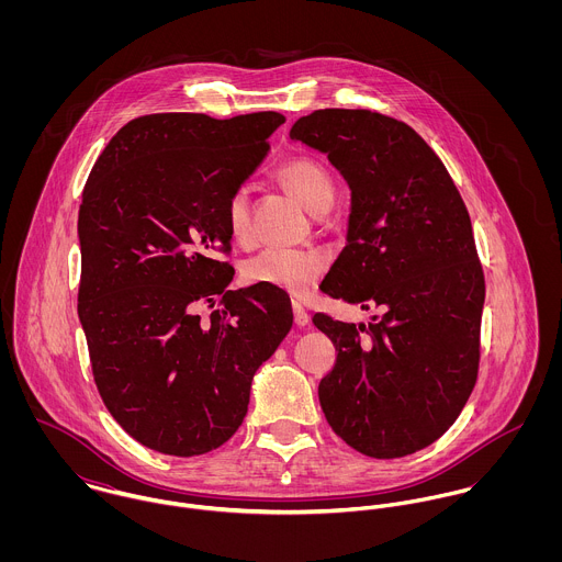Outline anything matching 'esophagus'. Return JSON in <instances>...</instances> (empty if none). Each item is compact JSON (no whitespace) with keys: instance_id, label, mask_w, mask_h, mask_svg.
Returning <instances> with one entry per match:
<instances>
[{"instance_id":"esophagus-1","label":"esophagus","mask_w":562,"mask_h":562,"mask_svg":"<svg viewBox=\"0 0 562 562\" xmlns=\"http://www.w3.org/2000/svg\"><path fill=\"white\" fill-rule=\"evenodd\" d=\"M292 310H294V322H296V326H307L310 324V314H307V310L301 305V303H292Z\"/></svg>"}]
</instances>
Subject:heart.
<instances>
[{"mask_svg":"<svg viewBox=\"0 0 562 562\" xmlns=\"http://www.w3.org/2000/svg\"><path fill=\"white\" fill-rule=\"evenodd\" d=\"M281 183L314 214H322L333 205L335 186L328 170L314 158H292L279 168ZM225 218L229 234L236 240H246L250 234V205L246 188L232 192ZM326 268V259L314 250L294 248H263L244 263V279L255 285H268L294 296H305L318 283Z\"/></svg>","mask_w":562,"mask_h":562,"instance_id":"heart-1","label":"heart"}]
</instances>
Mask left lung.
<instances>
[{
  "instance_id": "8db88e82",
  "label": "left lung",
  "mask_w": 562,
  "mask_h": 562,
  "mask_svg": "<svg viewBox=\"0 0 562 562\" xmlns=\"http://www.w3.org/2000/svg\"><path fill=\"white\" fill-rule=\"evenodd\" d=\"M290 138L350 188L346 246L322 292L383 310L359 326L314 316L337 348L322 411L366 457L413 454L454 424L479 376L484 274L468 207L443 161L392 116L326 108Z\"/></svg>"
}]
</instances>
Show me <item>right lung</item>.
<instances>
[{
	"label": "right lung",
	"mask_w": 562,
	"mask_h": 562,
	"mask_svg": "<svg viewBox=\"0 0 562 562\" xmlns=\"http://www.w3.org/2000/svg\"><path fill=\"white\" fill-rule=\"evenodd\" d=\"M285 123L166 112L130 121L81 194L78 314L92 376L112 417L143 446L199 457L248 408L257 368L292 328L283 290H229L225 207ZM220 305L210 322L195 307Z\"/></svg>",
	"instance_id": "obj_1"
}]
</instances>
